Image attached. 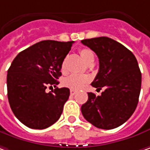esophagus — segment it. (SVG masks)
I'll list each match as a JSON object with an SVG mask.
<instances>
[{
  "mask_svg": "<svg viewBox=\"0 0 150 150\" xmlns=\"http://www.w3.org/2000/svg\"><path fill=\"white\" fill-rule=\"evenodd\" d=\"M75 94H76V91H74V90H70V95H71V96H75Z\"/></svg>",
  "mask_w": 150,
  "mask_h": 150,
  "instance_id": "obj_1",
  "label": "esophagus"
}]
</instances>
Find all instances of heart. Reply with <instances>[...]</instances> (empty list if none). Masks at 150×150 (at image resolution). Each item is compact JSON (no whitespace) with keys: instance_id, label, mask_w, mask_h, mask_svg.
Instances as JSON below:
<instances>
[{"instance_id":"obj_1","label":"heart","mask_w":150,"mask_h":150,"mask_svg":"<svg viewBox=\"0 0 150 150\" xmlns=\"http://www.w3.org/2000/svg\"><path fill=\"white\" fill-rule=\"evenodd\" d=\"M81 56L83 59V60L87 64L91 59H94V54L91 49H81L80 50ZM61 69L63 72L65 71V60L62 63L61 65ZM90 81V77L87 75H70L65 77L63 80V86L65 87L69 88L74 91H79L85 86L88 82Z\"/></svg>"}]
</instances>
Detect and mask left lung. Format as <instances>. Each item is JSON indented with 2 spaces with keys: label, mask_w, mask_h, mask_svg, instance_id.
<instances>
[{
  "label": "left lung",
  "mask_w": 150,
  "mask_h": 150,
  "mask_svg": "<svg viewBox=\"0 0 150 150\" xmlns=\"http://www.w3.org/2000/svg\"><path fill=\"white\" fill-rule=\"evenodd\" d=\"M81 42L99 59V71L91 86L105 88L101 96L88 93L81 106L86 120L101 129H112L123 124L137 108L142 75L134 54L108 37L84 39Z\"/></svg>",
  "instance_id": "obj_1"
}]
</instances>
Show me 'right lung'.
Segmentation results:
<instances>
[{
    "label": "right lung",
    "mask_w": 150,
    "mask_h": 150,
    "mask_svg": "<svg viewBox=\"0 0 150 150\" xmlns=\"http://www.w3.org/2000/svg\"><path fill=\"white\" fill-rule=\"evenodd\" d=\"M73 42L41 41L13 59L7 71V96L11 111L25 126L44 129L60 117L69 89L57 87L49 93L45 90L59 83L62 63Z\"/></svg>",
    "instance_id": "right-lung-1"
}]
</instances>
